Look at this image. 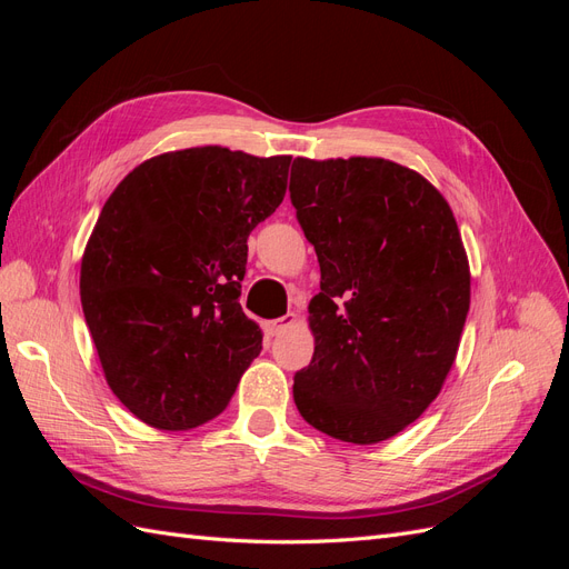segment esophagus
I'll return each instance as SVG.
<instances>
[{
  "mask_svg": "<svg viewBox=\"0 0 569 569\" xmlns=\"http://www.w3.org/2000/svg\"><path fill=\"white\" fill-rule=\"evenodd\" d=\"M297 322V316L295 313H287V316H282V318H278V320H266L263 322V330L270 335V337H274V335H282L284 330H289L291 325Z\"/></svg>",
  "mask_w": 569,
  "mask_h": 569,
  "instance_id": "1",
  "label": "esophagus"
}]
</instances>
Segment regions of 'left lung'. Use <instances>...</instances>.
Returning a JSON list of instances; mask_svg holds the SVG:
<instances>
[{
	"mask_svg": "<svg viewBox=\"0 0 569 569\" xmlns=\"http://www.w3.org/2000/svg\"><path fill=\"white\" fill-rule=\"evenodd\" d=\"M291 203L320 263L311 366L295 403L320 432L377 443L416 422L456 363L470 263L449 201L377 157L295 159Z\"/></svg>",
	"mask_w": 569,
	"mask_h": 569,
	"instance_id": "obj_1",
	"label": "left lung"
}]
</instances>
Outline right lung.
<instances>
[{
    "instance_id": "add662e5",
    "label": "right lung",
    "mask_w": 569,
    "mask_h": 569,
    "mask_svg": "<svg viewBox=\"0 0 569 569\" xmlns=\"http://www.w3.org/2000/svg\"><path fill=\"white\" fill-rule=\"evenodd\" d=\"M291 157L192 147L118 182L80 263V301L111 391L157 429L228 408L263 332L239 306L247 239L282 203Z\"/></svg>"
}]
</instances>
